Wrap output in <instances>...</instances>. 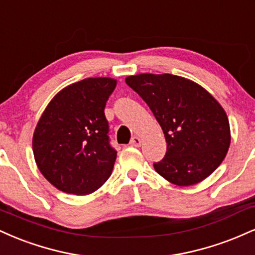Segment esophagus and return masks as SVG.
<instances>
[{
    "label": "esophagus",
    "mask_w": 255,
    "mask_h": 255,
    "mask_svg": "<svg viewBox=\"0 0 255 255\" xmlns=\"http://www.w3.org/2000/svg\"><path fill=\"white\" fill-rule=\"evenodd\" d=\"M141 145V137L139 136H133L130 140V146H135V147H139Z\"/></svg>",
    "instance_id": "obj_1"
}]
</instances>
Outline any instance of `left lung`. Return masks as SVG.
Returning a JSON list of instances; mask_svg holds the SVG:
<instances>
[{
    "label": "left lung",
    "mask_w": 255,
    "mask_h": 255,
    "mask_svg": "<svg viewBox=\"0 0 255 255\" xmlns=\"http://www.w3.org/2000/svg\"><path fill=\"white\" fill-rule=\"evenodd\" d=\"M126 83L150 107L162 127L166 153L154 170L186 187L221 165L230 146V126L222 105L203 86L172 74L130 75Z\"/></svg>",
    "instance_id": "1"
}]
</instances>
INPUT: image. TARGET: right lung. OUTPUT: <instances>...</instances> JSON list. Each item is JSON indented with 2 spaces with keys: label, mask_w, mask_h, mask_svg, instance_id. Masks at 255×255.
Here are the masks:
<instances>
[{
  "label": "right lung",
  "mask_w": 255,
  "mask_h": 255,
  "mask_svg": "<svg viewBox=\"0 0 255 255\" xmlns=\"http://www.w3.org/2000/svg\"><path fill=\"white\" fill-rule=\"evenodd\" d=\"M118 81L87 78L64 87L43 111L32 139L38 169L57 189L87 195L110 177L118 152L104 115Z\"/></svg>",
  "instance_id": "obj_1"
}]
</instances>
